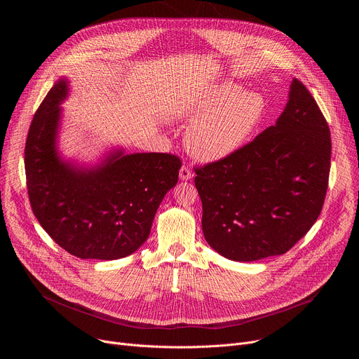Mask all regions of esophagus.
I'll use <instances>...</instances> for the list:
<instances>
[{
    "label": "esophagus",
    "mask_w": 359,
    "mask_h": 359,
    "mask_svg": "<svg viewBox=\"0 0 359 359\" xmlns=\"http://www.w3.org/2000/svg\"><path fill=\"white\" fill-rule=\"evenodd\" d=\"M179 176H180V180H190V179H193L194 175L189 166H182Z\"/></svg>",
    "instance_id": "obj_1"
}]
</instances>
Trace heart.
<instances>
[{
  "mask_svg": "<svg viewBox=\"0 0 359 359\" xmlns=\"http://www.w3.org/2000/svg\"><path fill=\"white\" fill-rule=\"evenodd\" d=\"M266 100L262 93L241 90L230 82H213L186 90L169 107L175 121L194 119L186 132L190 155L216 162L240 150L263 122Z\"/></svg>",
  "mask_w": 359,
  "mask_h": 359,
  "instance_id": "heart-1",
  "label": "heart"
}]
</instances>
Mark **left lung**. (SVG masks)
Masks as SVG:
<instances>
[{
  "label": "left lung",
  "instance_id": "obj_1",
  "mask_svg": "<svg viewBox=\"0 0 359 359\" xmlns=\"http://www.w3.org/2000/svg\"><path fill=\"white\" fill-rule=\"evenodd\" d=\"M331 168V135L298 79L274 126L231 156L196 168L209 245L233 262L287 252L318 219Z\"/></svg>",
  "mask_w": 359,
  "mask_h": 359
}]
</instances>
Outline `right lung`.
<instances>
[{
    "label": "right lung",
    "instance_id": "right-lung-1",
    "mask_svg": "<svg viewBox=\"0 0 359 359\" xmlns=\"http://www.w3.org/2000/svg\"><path fill=\"white\" fill-rule=\"evenodd\" d=\"M68 93V81L61 78L28 130L25 175L32 212L50 238L75 257L123 259L147 240L182 162L170 153L126 155L123 149L96 166L64 161L57 139Z\"/></svg>",
    "mask_w": 359,
    "mask_h": 359
}]
</instances>
